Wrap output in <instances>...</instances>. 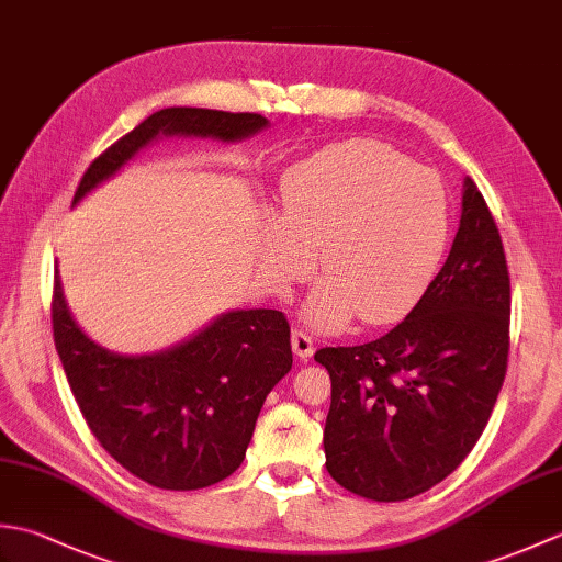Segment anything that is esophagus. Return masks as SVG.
Masks as SVG:
<instances>
[{
  "label": "esophagus",
  "instance_id": "esophagus-1",
  "mask_svg": "<svg viewBox=\"0 0 562 562\" xmlns=\"http://www.w3.org/2000/svg\"><path fill=\"white\" fill-rule=\"evenodd\" d=\"M292 350H294V355H296V357H300L302 362H306L308 357L314 355V340L308 338L304 330L294 328V330H292Z\"/></svg>",
  "mask_w": 562,
  "mask_h": 562
}]
</instances>
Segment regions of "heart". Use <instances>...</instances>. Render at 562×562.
<instances>
[{"label":"heart","instance_id":"b5f03b06","mask_svg":"<svg viewBox=\"0 0 562 562\" xmlns=\"http://www.w3.org/2000/svg\"><path fill=\"white\" fill-rule=\"evenodd\" d=\"M449 212L439 178L369 139L316 151L280 186V217L262 238V266L278 290L312 270L324 280L306 304L321 330L357 314L384 326L420 300L447 244Z\"/></svg>","mask_w":562,"mask_h":562}]
</instances>
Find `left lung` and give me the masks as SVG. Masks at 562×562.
<instances>
[{
  "label": "left lung",
  "mask_w": 562,
  "mask_h": 562,
  "mask_svg": "<svg viewBox=\"0 0 562 562\" xmlns=\"http://www.w3.org/2000/svg\"><path fill=\"white\" fill-rule=\"evenodd\" d=\"M507 352L503 238L465 178L457 238L413 312L372 342L314 355L330 374V479L376 503H398L445 481L491 420Z\"/></svg>",
  "instance_id": "1"
}]
</instances>
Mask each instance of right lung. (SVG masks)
Masks as SVG:
<instances>
[{"mask_svg":"<svg viewBox=\"0 0 562 562\" xmlns=\"http://www.w3.org/2000/svg\"><path fill=\"white\" fill-rule=\"evenodd\" d=\"M266 125L258 113L157 111L91 161L75 205L159 135L238 142ZM53 336L93 437L135 479L161 491H198L232 475L266 396L292 369L290 324L274 308L226 312L164 352L105 350L71 318L57 272Z\"/></svg>","mask_w":562,"mask_h":562,"instance_id":"1","label":"right lung"}]
</instances>
